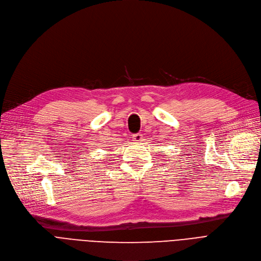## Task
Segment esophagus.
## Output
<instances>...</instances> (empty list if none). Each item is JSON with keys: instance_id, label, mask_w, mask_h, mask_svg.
<instances>
[{"instance_id": "34e87169", "label": "esophagus", "mask_w": 261, "mask_h": 261, "mask_svg": "<svg viewBox=\"0 0 261 261\" xmlns=\"http://www.w3.org/2000/svg\"><path fill=\"white\" fill-rule=\"evenodd\" d=\"M142 138H143V136L141 133H136V134H133V136H132L133 141H136V142H141Z\"/></svg>"}]
</instances>
